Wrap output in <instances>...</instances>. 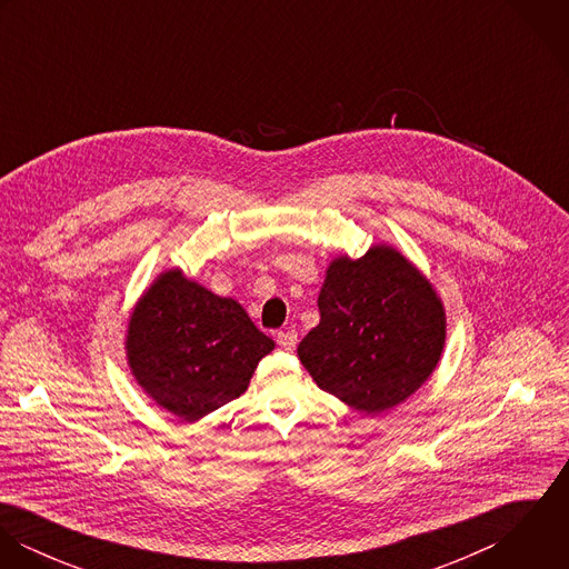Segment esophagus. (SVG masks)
<instances>
[{"label": "esophagus", "mask_w": 569, "mask_h": 569, "mask_svg": "<svg viewBox=\"0 0 569 569\" xmlns=\"http://www.w3.org/2000/svg\"><path fill=\"white\" fill-rule=\"evenodd\" d=\"M276 341H278V346H280L282 350H293L296 343H298V332H296V330H280V332L276 335Z\"/></svg>", "instance_id": "1"}]
</instances>
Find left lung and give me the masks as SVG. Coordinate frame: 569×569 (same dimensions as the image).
Returning <instances> with one entry per match:
<instances>
[{"label":"left lung","instance_id":"obj_1","mask_svg":"<svg viewBox=\"0 0 569 569\" xmlns=\"http://www.w3.org/2000/svg\"><path fill=\"white\" fill-rule=\"evenodd\" d=\"M318 307L322 320L300 341L298 357L325 392L363 413L406 401L440 359L442 305L388 244L332 260Z\"/></svg>","mask_w":569,"mask_h":569}]
</instances>
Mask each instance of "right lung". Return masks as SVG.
<instances>
[{"label": "right lung", "mask_w": 569, "mask_h": 569, "mask_svg": "<svg viewBox=\"0 0 569 569\" xmlns=\"http://www.w3.org/2000/svg\"><path fill=\"white\" fill-rule=\"evenodd\" d=\"M273 346L239 302L214 296L177 269L144 293L127 337L138 383L188 422L239 399Z\"/></svg>", "instance_id": "1"}]
</instances>
